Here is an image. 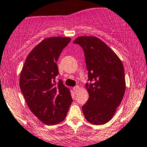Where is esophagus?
I'll list each match as a JSON object with an SVG mask.
<instances>
[{"label":"esophagus","instance_id":"34e87169","mask_svg":"<svg viewBox=\"0 0 147 147\" xmlns=\"http://www.w3.org/2000/svg\"><path fill=\"white\" fill-rule=\"evenodd\" d=\"M73 89H74V91H75V93H77V92L80 89V86H78V85H77V86L74 87Z\"/></svg>","mask_w":147,"mask_h":147}]
</instances>
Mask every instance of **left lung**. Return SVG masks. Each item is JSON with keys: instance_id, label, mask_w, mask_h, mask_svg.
Wrapping results in <instances>:
<instances>
[{"instance_id": "obj_1", "label": "left lung", "mask_w": 147, "mask_h": 147, "mask_svg": "<svg viewBox=\"0 0 147 147\" xmlns=\"http://www.w3.org/2000/svg\"><path fill=\"white\" fill-rule=\"evenodd\" d=\"M84 51L88 80L86 87L89 98L82 106L87 121L102 125L112 119L125 91L121 61L104 42L95 36H80L73 42Z\"/></svg>"}]
</instances>
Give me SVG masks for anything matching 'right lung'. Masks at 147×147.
<instances>
[{
    "label": "right lung",
    "mask_w": 147,
    "mask_h": 147,
    "mask_svg": "<svg viewBox=\"0 0 147 147\" xmlns=\"http://www.w3.org/2000/svg\"><path fill=\"white\" fill-rule=\"evenodd\" d=\"M71 40L66 37L42 40L26 59L19 85L32 113L42 123L54 125L63 121L72 102L70 91L59 80L57 62L62 50Z\"/></svg>",
    "instance_id": "obj_1"
}]
</instances>
